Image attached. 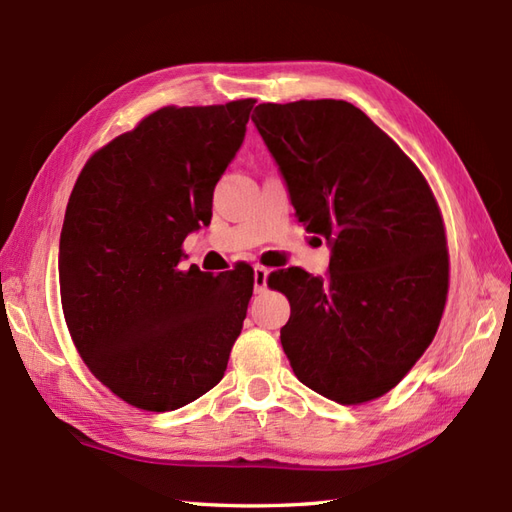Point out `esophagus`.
<instances>
[{
  "mask_svg": "<svg viewBox=\"0 0 512 512\" xmlns=\"http://www.w3.org/2000/svg\"><path fill=\"white\" fill-rule=\"evenodd\" d=\"M266 279H268V268L262 264H255V293H262L266 288Z\"/></svg>",
  "mask_w": 512,
  "mask_h": 512,
  "instance_id": "34e87169",
  "label": "esophagus"
}]
</instances>
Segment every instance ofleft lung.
Instances as JSON below:
<instances>
[{
	"label": "left lung",
	"mask_w": 512,
	"mask_h": 512,
	"mask_svg": "<svg viewBox=\"0 0 512 512\" xmlns=\"http://www.w3.org/2000/svg\"><path fill=\"white\" fill-rule=\"evenodd\" d=\"M253 122L297 219L333 246L326 279L293 268L268 277L290 302L284 353L315 393L373 402L402 382L442 322V210L413 159L353 104H259Z\"/></svg>",
	"instance_id": "1"
}]
</instances>
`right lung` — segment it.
Segmentation results:
<instances>
[{
    "label": "right lung",
    "instance_id": "obj_1",
    "mask_svg": "<svg viewBox=\"0 0 512 512\" xmlns=\"http://www.w3.org/2000/svg\"><path fill=\"white\" fill-rule=\"evenodd\" d=\"M255 99L164 106L95 150L68 199L59 290L68 333L99 382L164 413L222 382L255 273L179 268L190 230L242 146Z\"/></svg>",
    "mask_w": 512,
    "mask_h": 512
}]
</instances>
